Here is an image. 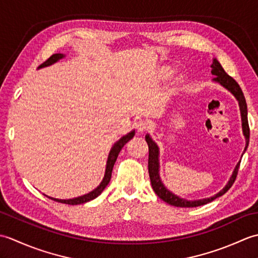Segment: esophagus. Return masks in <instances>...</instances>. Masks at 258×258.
I'll return each mask as SVG.
<instances>
[{
  "label": "esophagus",
  "mask_w": 258,
  "mask_h": 258,
  "mask_svg": "<svg viewBox=\"0 0 258 258\" xmlns=\"http://www.w3.org/2000/svg\"><path fill=\"white\" fill-rule=\"evenodd\" d=\"M135 126H136V130H138L140 133H144L151 128V123L146 119H140L135 123Z\"/></svg>",
  "instance_id": "obj_1"
}]
</instances>
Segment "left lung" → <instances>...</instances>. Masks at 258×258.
Returning <instances> with one entry per match:
<instances>
[{
	"label": "left lung",
	"instance_id": "obj_1",
	"mask_svg": "<svg viewBox=\"0 0 258 258\" xmlns=\"http://www.w3.org/2000/svg\"><path fill=\"white\" fill-rule=\"evenodd\" d=\"M211 68H212L213 75H215L214 81L217 82V83H220L221 85H223L229 92H232L234 96L237 98V101L239 103L240 114H242L243 132H244V135L246 138V146H245V151H246V149H247V146H248V143H249V126H248V119H247V105H246V101H245V96L243 94V91L239 87L237 82L235 81L232 76H229L225 72V71H224L222 65L220 64V62H218L216 58H214ZM145 140L147 142V145H149V174H150L152 187H153V189H154L155 194L160 197L161 200L166 202L169 205H173L176 207H197V206L205 205V204H207V203H210L215 199H217V197H220V196L225 194L226 191L232 187V185L234 184L235 179H236V177H237L240 162L237 164L236 167H235L232 177L228 180L227 185L215 196L210 197V199L200 200V201H186V200L180 199V197L171 193V191H169L165 187V186L163 185L162 180L160 178V174H158V147L155 144V142L150 138V135H146Z\"/></svg>",
	"mask_w": 258,
	"mask_h": 258
}]
</instances>
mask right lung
<instances>
[{"mask_svg": "<svg viewBox=\"0 0 258 258\" xmlns=\"http://www.w3.org/2000/svg\"><path fill=\"white\" fill-rule=\"evenodd\" d=\"M64 57L63 54H53V55L47 58L46 61L43 63L40 68H44V67H47V65H51L53 63H55L56 61H58L59 58ZM134 131H132V132L128 133L127 135L123 136L122 139H120L119 141H117L116 143L114 144V146L112 147L111 152H109L108 154V158H107V164H106V169H105V175H104V178L102 180V183L97 186V187L94 189L90 191L89 194H85L83 196H80V197H75V199H72V200H56V199H52V197H48V199H51L53 201L55 202H58V203H62V204H69V205H79V204H83V203H86V202H90L92 200L96 199V197L100 195L102 191L104 190V188L106 187L107 184L109 183V180H111V177H112V171H113V166L115 162H116V158L119 154L120 150L123 149V146L127 143V142L133 138L134 136Z\"/></svg>", "mask_w": 258, "mask_h": 258, "instance_id": "1", "label": "right lung"}]
</instances>
